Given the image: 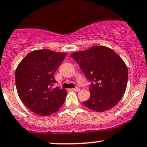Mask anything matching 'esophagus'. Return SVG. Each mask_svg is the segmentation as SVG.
<instances>
[{
    "instance_id": "esophagus-1",
    "label": "esophagus",
    "mask_w": 147,
    "mask_h": 147,
    "mask_svg": "<svg viewBox=\"0 0 147 147\" xmlns=\"http://www.w3.org/2000/svg\"><path fill=\"white\" fill-rule=\"evenodd\" d=\"M72 90L75 91V92H78L80 91V88H72Z\"/></svg>"
}]
</instances>
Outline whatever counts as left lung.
<instances>
[{
	"label": "left lung",
	"mask_w": 147,
	"mask_h": 147,
	"mask_svg": "<svg viewBox=\"0 0 147 147\" xmlns=\"http://www.w3.org/2000/svg\"><path fill=\"white\" fill-rule=\"evenodd\" d=\"M90 81V96L82 102L89 109L104 112L120 101L126 91L128 69L123 59L110 48L93 46L70 55Z\"/></svg>",
	"instance_id": "1"
}]
</instances>
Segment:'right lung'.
Here are the masks:
<instances>
[{"mask_svg": "<svg viewBox=\"0 0 147 147\" xmlns=\"http://www.w3.org/2000/svg\"><path fill=\"white\" fill-rule=\"evenodd\" d=\"M66 57L49 49L28 53L16 69L17 92L23 103L39 116H49L61 108L67 95L65 90L52 88L57 82L55 72Z\"/></svg>", "mask_w": 147, "mask_h": 147, "instance_id": "right-lung-1", "label": "right lung"}]
</instances>
